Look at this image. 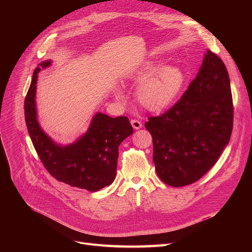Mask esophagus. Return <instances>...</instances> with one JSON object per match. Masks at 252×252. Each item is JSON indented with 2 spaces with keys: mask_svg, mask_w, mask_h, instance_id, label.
I'll use <instances>...</instances> for the list:
<instances>
[{
  "mask_svg": "<svg viewBox=\"0 0 252 252\" xmlns=\"http://www.w3.org/2000/svg\"><path fill=\"white\" fill-rule=\"evenodd\" d=\"M130 124H131V126H132V127H133L134 129H139V128H141V126H142L141 122H139L138 120H131V121H130Z\"/></svg>",
  "mask_w": 252,
  "mask_h": 252,
  "instance_id": "1",
  "label": "esophagus"
}]
</instances>
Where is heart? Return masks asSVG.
Wrapping results in <instances>:
<instances>
[{
  "instance_id": "obj_1",
  "label": "heart",
  "mask_w": 252,
  "mask_h": 252,
  "mask_svg": "<svg viewBox=\"0 0 252 252\" xmlns=\"http://www.w3.org/2000/svg\"><path fill=\"white\" fill-rule=\"evenodd\" d=\"M140 82L136 89V97L142 107L150 112H161L175 100L184 85L185 76L176 65H163L149 63L132 76ZM120 100L125 99L122 92L117 94Z\"/></svg>"
}]
</instances>
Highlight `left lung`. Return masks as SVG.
<instances>
[{
    "label": "left lung",
    "instance_id": "obj_1",
    "mask_svg": "<svg viewBox=\"0 0 252 252\" xmlns=\"http://www.w3.org/2000/svg\"><path fill=\"white\" fill-rule=\"evenodd\" d=\"M153 136L158 177L174 188L191 185L220 158L233 127V102L228 71L207 50L195 79L183 96L145 125Z\"/></svg>",
    "mask_w": 252,
    "mask_h": 252
}]
</instances>
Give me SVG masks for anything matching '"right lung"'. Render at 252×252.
I'll list each match as a JSON object with an SVG mask.
<instances>
[{"mask_svg": "<svg viewBox=\"0 0 252 252\" xmlns=\"http://www.w3.org/2000/svg\"><path fill=\"white\" fill-rule=\"evenodd\" d=\"M50 64V61L40 63L43 68ZM40 69H34L25 98V119L33 148L45 168L57 181L89 191L112 185L116 178L119 146L133 132L128 119H114L98 113L78 141L67 147L56 145L37 121L34 96Z\"/></svg>", "mask_w": 252, "mask_h": 252, "instance_id": "1", "label": "right lung"}]
</instances>
